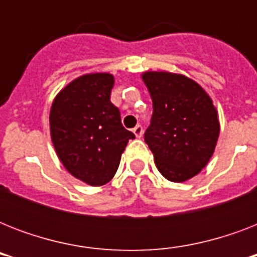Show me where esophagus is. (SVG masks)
<instances>
[{
    "instance_id": "34e87169",
    "label": "esophagus",
    "mask_w": 257,
    "mask_h": 257,
    "mask_svg": "<svg viewBox=\"0 0 257 257\" xmlns=\"http://www.w3.org/2000/svg\"><path fill=\"white\" fill-rule=\"evenodd\" d=\"M133 133H135V136L136 137H141L143 136V133H144V129L141 125H136L135 128H133Z\"/></svg>"
}]
</instances>
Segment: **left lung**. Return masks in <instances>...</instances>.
<instances>
[{"instance_id": "obj_1", "label": "left lung", "mask_w": 257, "mask_h": 257, "mask_svg": "<svg viewBox=\"0 0 257 257\" xmlns=\"http://www.w3.org/2000/svg\"><path fill=\"white\" fill-rule=\"evenodd\" d=\"M153 101L144 140L165 179L183 183L208 164L219 139L217 110L201 86L183 74L145 72Z\"/></svg>"}]
</instances>
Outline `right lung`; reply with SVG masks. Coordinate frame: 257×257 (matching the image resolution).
Here are the masks:
<instances>
[{
	"mask_svg": "<svg viewBox=\"0 0 257 257\" xmlns=\"http://www.w3.org/2000/svg\"><path fill=\"white\" fill-rule=\"evenodd\" d=\"M113 84L109 73L84 74L58 93L50 109V136L58 159L70 175L92 187L113 179L125 147L135 139L110 102Z\"/></svg>",
	"mask_w": 257,
	"mask_h": 257,
	"instance_id": "right-lung-1",
	"label": "right lung"
}]
</instances>
